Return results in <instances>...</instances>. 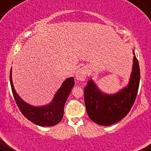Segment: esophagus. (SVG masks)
<instances>
[{
  "label": "esophagus",
  "mask_w": 151,
  "mask_h": 151,
  "mask_svg": "<svg viewBox=\"0 0 151 151\" xmlns=\"http://www.w3.org/2000/svg\"><path fill=\"white\" fill-rule=\"evenodd\" d=\"M87 70L85 67H81L76 72V79L79 81H84L86 79Z\"/></svg>",
  "instance_id": "obj_1"
}]
</instances>
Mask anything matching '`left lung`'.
Instances as JSON below:
<instances>
[{
    "label": "left lung",
    "mask_w": 151,
    "mask_h": 151,
    "mask_svg": "<svg viewBox=\"0 0 151 151\" xmlns=\"http://www.w3.org/2000/svg\"><path fill=\"white\" fill-rule=\"evenodd\" d=\"M133 65L129 83L115 94L102 92L90 79L84 87V102L89 118L98 125H113L130 112L136 99L140 83V67L133 51Z\"/></svg>",
    "instance_id": "8db88e82"
}]
</instances>
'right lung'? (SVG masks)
Segmentation results:
<instances>
[{"label":"right lung","instance_id":"add662e5","mask_svg":"<svg viewBox=\"0 0 151 151\" xmlns=\"http://www.w3.org/2000/svg\"><path fill=\"white\" fill-rule=\"evenodd\" d=\"M10 82L13 95L23 115L33 123L44 127L54 126L62 120L64 105L74 85V78L69 77L64 80L49 105L35 107L24 102L16 93L13 84L11 69L10 72Z\"/></svg>","mask_w":151,"mask_h":151}]
</instances>
